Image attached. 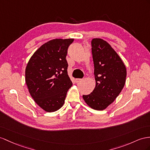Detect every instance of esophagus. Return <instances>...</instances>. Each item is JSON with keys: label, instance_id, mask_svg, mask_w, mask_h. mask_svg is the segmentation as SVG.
<instances>
[{"label": "esophagus", "instance_id": "1", "mask_svg": "<svg viewBox=\"0 0 150 150\" xmlns=\"http://www.w3.org/2000/svg\"><path fill=\"white\" fill-rule=\"evenodd\" d=\"M82 80V79H75V82L76 83H79L80 82H81Z\"/></svg>", "mask_w": 150, "mask_h": 150}]
</instances>
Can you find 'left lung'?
<instances>
[{"label": "left lung", "mask_w": 150, "mask_h": 150, "mask_svg": "<svg viewBox=\"0 0 150 150\" xmlns=\"http://www.w3.org/2000/svg\"><path fill=\"white\" fill-rule=\"evenodd\" d=\"M96 87L83 95L87 104L96 110H103L115 101L124 87L127 76L125 65L110 45L101 38L91 41Z\"/></svg>", "instance_id": "obj_1"}]
</instances>
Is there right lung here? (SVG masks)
Instances as JSON below:
<instances>
[{
	"mask_svg": "<svg viewBox=\"0 0 150 150\" xmlns=\"http://www.w3.org/2000/svg\"><path fill=\"white\" fill-rule=\"evenodd\" d=\"M74 39H54L42 45L30 59L25 70L29 93L46 112L59 110L72 82L68 75V49Z\"/></svg>",
	"mask_w": 150,
	"mask_h": 150,
	"instance_id": "1",
	"label": "right lung"
}]
</instances>
